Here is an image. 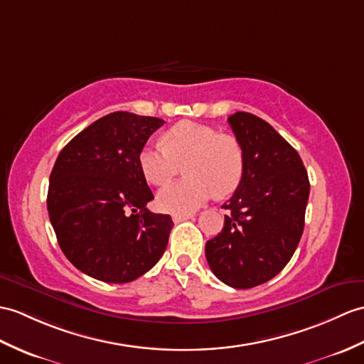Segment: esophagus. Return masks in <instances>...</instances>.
Returning <instances> with one entry per match:
<instances>
[{
    "instance_id": "1",
    "label": "esophagus",
    "mask_w": 364,
    "mask_h": 364,
    "mask_svg": "<svg viewBox=\"0 0 364 364\" xmlns=\"http://www.w3.org/2000/svg\"><path fill=\"white\" fill-rule=\"evenodd\" d=\"M192 217H193L192 214H186V215L175 214V215L172 217V220H173L175 223H180V222H184V220H189V218H192Z\"/></svg>"
}]
</instances>
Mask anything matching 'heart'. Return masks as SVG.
I'll use <instances>...</instances> for the list:
<instances>
[{
    "instance_id": "1",
    "label": "heart",
    "mask_w": 364,
    "mask_h": 364,
    "mask_svg": "<svg viewBox=\"0 0 364 364\" xmlns=\"http://www.w3.org/2000/svg\"><path fill=\"white\" fill-rule=\"evenodd\" d=\"M141 173L150 184L161 186L184 166L188 178L168 183L158 192L156 205L164 213L191 214L209 200L226 197L240 184L243 150L231 134L206 125L180 122L164 134L163 144H146L139 151Z\"/></svg>"
}]
</instances>
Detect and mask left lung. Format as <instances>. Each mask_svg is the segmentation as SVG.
<instances>
[{
    "label": "left lung",
    "instance_id": "obj_1",
    "mask_svg": "<svg viewBox=\"0 0 364 364\" xmlns=\"http://www.w3.org/2000/svg\"><path fill=\"white\" fill-rule=\"evenodd\" d=\"M243 150V175L222 208L225 226L206 242L213 273L232 289L264 284L289 264L304 231L310 183L299 154L260 117H228Z\"/></svg>",
    "mask_w": 364,
    "mask_h": 364
}]
</instances>
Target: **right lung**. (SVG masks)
<instances>
[{"label": "right lung", "instance_id": "obj_1", "mask_svg": "<svg viewBox=\"0 0 364 364\" xmlns=\"http://www.w3.org/2000/svg\"><path fill=\"white\" fill-rule=\"evenodd\" d=\"M163 119L114 112L62 149L49 176L48 213L71 264L97 281L138 279L164 255L171 215L146 208L154 193L138 155Z\"/></svg>", "mask_w": 364, "mask_h": 364}]
</instances>
